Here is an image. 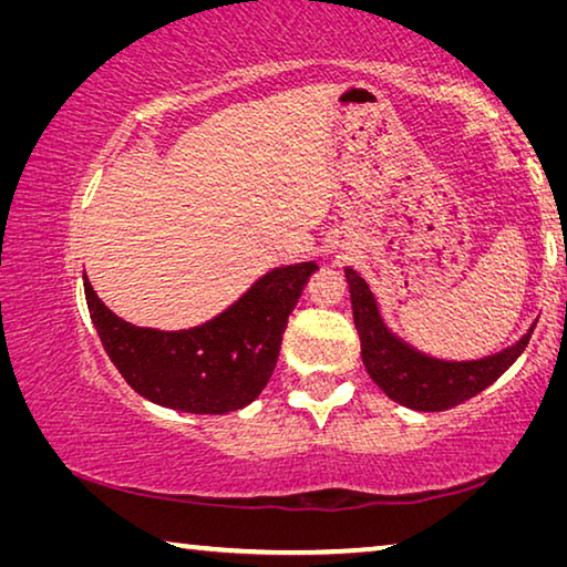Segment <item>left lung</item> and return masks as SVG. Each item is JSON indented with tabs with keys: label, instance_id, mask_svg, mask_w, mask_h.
I'll return each instance as SVG.
<instances>
[{
	"label": "left lung",
	"instance_id": "left-lung-1",
	"mask_svg": "<svg viewBox=\"0 0 567 567\" xmlns=\"http://www.w3.org/2000/svg\"><path fill=\"white\" fill-rule=\"evenodd\" d=\"M344 277L350 285L352 318L360 334L364 370L390 400L420 412L450 410L491 388L520 358L535 330L533 322L530 330L511 348L480 360L430 358L388 328L375 295L352 267H344Z\"/></svg>",
	"mask_w": 567,
	"mask_h": 567
}]
</instances>
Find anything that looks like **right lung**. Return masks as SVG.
Listing matches in <instances>:
<instances>
[{
	"label": "right lung",
	"mask_w": 567,
	"mask_h": 567,
	"mask_svg": "<svg viewBox=\"0 0 567 567\" xmlns=\"http://www.w3.org/2000/svg\"><path fill=\"white\" fill-rule=\"evenodd\" d=\"M315 270V262L275 267L217 318L175 332L117 318L87 275L84 295L104 350L134 392L179 412L225 415L270 382L287 318Z\"/></svg>",
	"instance_id": "add662e5"
}]
</instances>
